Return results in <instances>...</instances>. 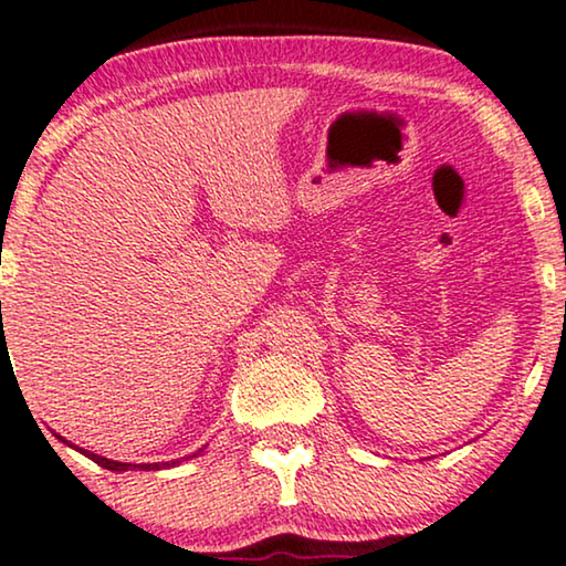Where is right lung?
<instances>
[{"label": "right lung", "mask_w": 566, "mask_h": 566, "mask_svg": "<svg viewBox=\"0 0 566 566\" xmlns=\"http://www.w3.org/2000/svg\"><path fill=\"white\" fill-rule=\"evenodd\" d=\"M62 440H64V437H62ZM77 450L85 458H90V461H95L97 465H103V469H108V471H160V469H170V465H178L180 463V461H168V463H118V461H111V458L90 453V450H82V448H77ZM199 453H201V450H199ZM199 453H193V455H188V458H196Z\"/></svg>", "instance_id": "obj_1"}]
</instances>
